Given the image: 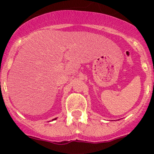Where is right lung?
<instances>
[{
  "label": "right lung",
  "mask_w": 154,
  "mask_h": 154,
  "mask_svg": "<svg viewBox=\"0 0 154 154\" xmlns=\"http://www.w3.org/2000/svg\"><path fill=\"white\" fill-rule=\"evenodd\" d=\"M55 119H56V118H55V119H53L52 120H55Z\"/></svg>",
  "instance_id": "1"
}]
</instances>
